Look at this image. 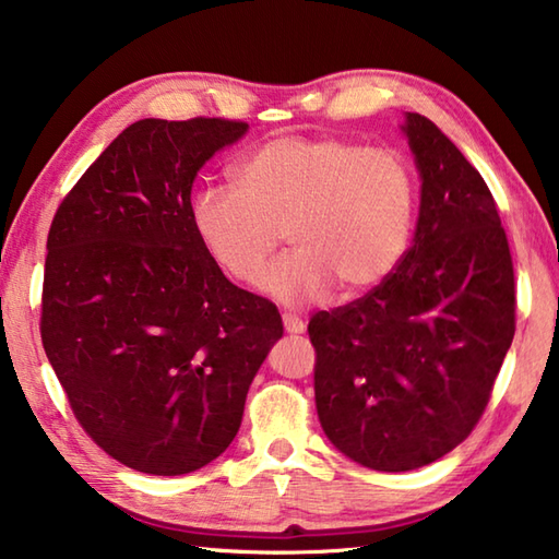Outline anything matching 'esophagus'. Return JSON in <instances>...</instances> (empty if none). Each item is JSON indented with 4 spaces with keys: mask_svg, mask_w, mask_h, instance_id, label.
<instances>
[{
    "mask_svg": "<svg viewBox=\"0 0 559 559\" xmlns=\"http://www.w3.org/2000/svg\"><path fill=\"white\" fill-rule=\"evenodd\" d=\"M283 328H286L290 335H298L306 330V320L298 318L296 313H283Z\"/></svg>",
    "mask_w": 559,
    "mask_h": 559,
    "instance_id": "esophagus-1",
    "label": "esophagus"
}]
</instances>
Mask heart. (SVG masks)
Masks as SVG:
<instances>
[{
  "mask_svg": "<svg viewBox=\"0 0 559 559\" xmlns=\"http://www.w3.org/2000/svg\"><path fill=\"white\" fill-rule=\"evenodd\" d=\"M234 177L236 187L204 185L189 204L202 249L231 281L259 286L283 236L293 249L263 281L283 302L323 298L335 283L370 290L400 266L414 177L392 150L278 138L241 157Z\"/></svg>",
  "mask_w": 559,
  "mask_h": 559,
  "instance_id": "obj_1",
  "label": "heart"
}]
</instances>
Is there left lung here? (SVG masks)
<instances>
[{"instance_id": "1", "label": "left lung", "mask_w": 559, "mask_h": 559, "mask_svg": "<svg viewBox=\"0 0 559 559\" xmlns=\"http://www.w3.org/2000/svg\"><path fill=\"white\" fill-rule=\"evenodd\" d=\"M404 132L421 173L414 246L380 286L308 323L320 427L386 473L427 466L476 429L515 335L493 194L429 118L406 112Z\"/></svg>"}]
</instances>
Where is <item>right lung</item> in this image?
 I'll return each mask as SVG.
<instances>
[{
  "label": "right lung",
  "instance_id": "obj_1",
  "mask_svg": "<svg viewBox=\"0 0 559 559\" xmlns=\"http://www.w3.org/2000/svg\"><path fill=\"white\" fill-rule=\"evenodd\" d=\"M246 128L202 116L132 122L53 214L46 357L83 431L140 473L182 476L224 453L283 335L276 306L224 276L189 216L200 167Z\"/></svg>",
  "mask_w": 559,
  "mask_h": 559
}]
</instances>
